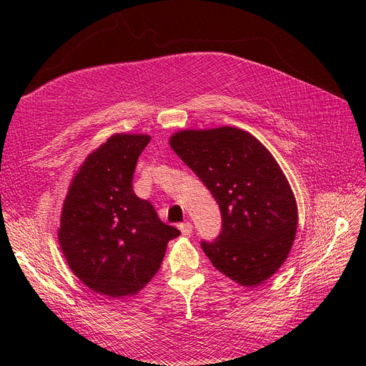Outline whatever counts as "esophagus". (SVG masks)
<instances>
[{"mask_svg":"<svg viewBox=\"0 0 366 366\" xmlns=\"http://www.w3.org/2000/svg\"><path fill=\"white\" fill-rule=\"evenodd\" d=\"M180 230H182V234H183L184 237H189V235L192 234V230H194L192 223H189V221H186V223L180 224Z\"/></svg>","mask_w":366,"mask_h":366,"instance_id":"obj_1","label":"esophagus"}]
</instances>
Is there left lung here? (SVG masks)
<instances>
[{
  "mask_svg": "<svg viewBox=\"0 0 366 366\" xmlns=\"http://www.w3.org/2000/svg\"><path fill=\"white\" fill-rule=\"evenodd\" d=\"M169 145L212 192L223 230L202 247L214 267L242 287L280 270L292 250L297 204L272 152L235 127L182 129Z\"/></svg>",
  "mask_w": 366,
  "mask_h": 366,
  "instance_id": "8db88e82",
  "label": "left lung"
}]
</instances>
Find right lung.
Returning <instances> with one entry per match:
<instances>
[{
	"instance_id": "add662e5",
	"label": "right lung",
	"mask_w": 366,
	"mask_h": 366,
	"mask_svg": "<svg viewBox=\"0 0 366 366\" xmlns=\"http://www.w3.org/2000/svg\"><path fill=\"white\" fill-rule=\"evenodd\" d=\"M148 134L117 132L74 172L61 210L59 247L88 289L109 297L139 293L160 269L180 230L164 224L152 204L132 191Z\"/></svg>"
}]
</instances>
